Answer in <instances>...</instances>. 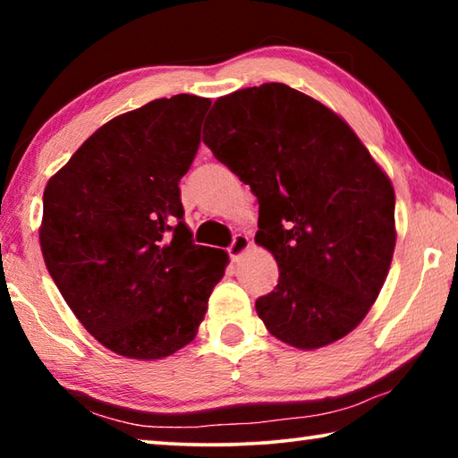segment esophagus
Segmentation results:
<instances>
[{"label": "esophagus", "mask_w": 458, "mask_h": 458, "mask_svg": "<svg viewBox=\"0 0 458 458\" xmlns=\"http://www.w3.org/2000/svg\"><path fill=\"white\" fill-rule=\"evenodd\" d=\"M248 248H250V238L242 234V232H238V234H234V238H232V242L228 246L230 259L236 260L240 254H244L248 250Z\"/></svg>", "instance_id": "1"}]
</instances>
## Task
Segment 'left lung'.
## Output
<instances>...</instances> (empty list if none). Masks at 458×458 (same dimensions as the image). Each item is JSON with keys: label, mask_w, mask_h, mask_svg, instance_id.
I'll use <instances>...</instances> for the list:
<instances>
[{"label": "left lung", "mask_w": 458, "mask_h": 458, "mask_svg": "<svg viewBox=\"0 0 458 458\" xmlns=\"http://www.w3.org/2000/svg\"><path fill=\"white\" fill-rule=\"evenodd\" d=\"M204 143L259 199L254 240L281 270L275 291L257 299L267 329L299 350L345 337L390 270L387 175L344 119L281 82L220 97Z\"/></svg>", "instance_id": "obj_1"}]
</instances>
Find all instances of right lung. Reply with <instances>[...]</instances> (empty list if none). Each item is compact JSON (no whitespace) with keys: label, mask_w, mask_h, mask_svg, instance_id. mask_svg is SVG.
<instances>
[{"label":"right lung","mask_w":458,"mask_h":458,"mask_svg":"<svg viewBox=\"0 0 458 458\" xmlns=\"http://www.w3.org/2000/svg\"><path fill=\"white\" fill-rule=\"evenodd\" d=\"M212 100L155 98L95 131L44 190L46 268L84 329L131 360L196 337L228 254L193 244L180 180Z\"/></svg>","instance_id":"1"}]
</instances>
